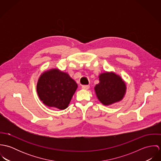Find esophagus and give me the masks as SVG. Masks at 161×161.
I'll return each mask as SVG.
<instances>
[{
  "label": "esophagus",
  "mask_w": 161,
  "mask_h": 161,
  "mask_svg": "<svg viewBox=\"0 0 161 161\" xmlns=\"http://www.w3.org/2000/svg\"><path fill=\"white\" fill-rule=\"evenodd\" d=\"M89 87H90V86L89 85H83L82 86V89H85V90H88L89 89Z\"/></svg>",
  "instance_id": "obj_1"
}]
</instances>
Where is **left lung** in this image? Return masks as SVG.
<instances>
[{"mask_svg":"<svg viewBox=\"0 0 161 161\" xmlns=\"http://www.w3.org/2000/svg\"><path fill=\"white\" fill-rule=\"evenodd\" d=\"M100 82L95 87L98 99L105 105L121 100L126 92V85L121 78L112 72L99 75Z\"/></svg>","mask_w":161,"mask_h":161,"instance_id":"obj_1","label":"left lung"}]
</instances>
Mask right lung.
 <instances>
[{"label": "right lung", "instance_id": "obj_1", "mask_svg": "<svg viewBox=\"0 0 161 161\" xmlns=\"http://www.w3.org/2000/svg\"><path fill=\"white\" fill-rule=\"evenodd\" d=\"M77 88L69 74L58 69L43 72L38 79L36 91L40 100L50 107L64 110Z\"/></svg>", "mask_w": 161, "mask_h": 161}]
</instances>
